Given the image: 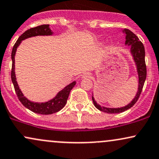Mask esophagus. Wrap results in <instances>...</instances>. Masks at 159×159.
<instances>
[{
    "mask_svg": "<svg viewBox=\"0 0 159 159\" xmlns=\"http://www.w3.org/2000/svg\"><path fill=\"white\" fill-rule=\"evenodd\" d=\"M91 77V74L89 72H84L83 75H82V78H89Z\"/></svg>",
    "mask_w": 159,
    "mask_h": 159,
    "instance_id": "1",
    "label": "esophagus"
}]
</instances>
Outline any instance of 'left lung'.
<instances>
[{
  "label": "left lung",
  "mask_w": 159,
  "mask_h": 159,
  "mask_svg": "<svg viewBox=\"0 0 159 159\" xmlns=\"http://www.w3.org/2000/svg\"><path fill=\"white\" fill-rule=\"evenodd\" d=\"M123 32L126 35L125 45L130 46L131 55L133 56L135 66H136L138 76H139V87H138L136 95H135L134 98L133 99V101L126 106L118 108H109L101 106V105L97 104L93 94L92 99H93V104H94L95 107L100 111L107 112V113H120V112H124V111L131 108L136 103L139 96H140L147 77V68L146 64H145V50L144 45L139 41V38L129 30L124 29Z\"/></svg>",
  "instance_id": "left-lung-1"
}]
</instances>
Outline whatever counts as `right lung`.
<instances>
[{
  "label": "right lung",
  "instance_id": "add662e5",
  "mask_svg": "<svg viewBox=\"0 0 159 159\" xmlns=\"http://www.w3.org/2000/svg\"><path fill=\"white\" fill-rule=\"evenodd\" d=\"M52 34L53 32L49 28V24L41 25V26H36V27L31 28L30 30H26V32H24L18 38V41L15 43L14 47L12 48V55H11L12 61L11 78H12V81L13 83V85H14L15 93H16L17 95H18L19 101L21 102V104L24 105L25 107L31 110L32 112L41 115H50L52 113H55V112H58V111H60L61 109L64 107L66 104V101H67L70 91L75 87L76 81L72 82L71 84L66 86L62 90L58 92V93L56 95V96L55 98L47 101V102H33V101H30L24 96L21 90H20V89L19 88L18 83H17L16 76H15V53H16L17 48H18V46L20 44L21 41H24V40L28 38L34 37V36L52 35Z\"/></svg>",
  "mask_w": 159,
  "mask_h": 159
}]
</instances>
